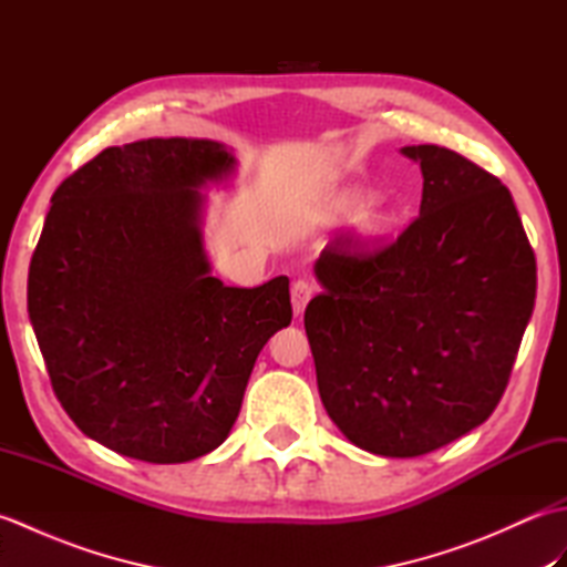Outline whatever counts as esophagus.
I'll return each instance as SVG.
<instances>
[{
    "mask_svg": "<svg viewBox=\"0 0 567 567\" xmlns=\"http://www.w3.org/2000/svg\"><path fill=\"white\" fill-rule=\"evenodd\" d=\"M311 297H315V287H311L307 280H297L292 285V309H295L297 317L307 309Z\"/></svg>",
    "mask_w": 567,
    "mask_h": 567,
    "instance_id": "esophagus-1",
    "label": "esophagus"
}]
</instances>
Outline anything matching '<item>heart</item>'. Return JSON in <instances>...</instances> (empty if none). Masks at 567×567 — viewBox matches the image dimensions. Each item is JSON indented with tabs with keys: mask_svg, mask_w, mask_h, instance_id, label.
Masks as SVG:
<instances>
[{
	"mask_svg": "<svg viewBox=\"0 0 567 567\" xmlns=\"http://www.w3.org/2000/svg\"><path fill=\"white\" fill-rule=\"evenodd\" d=\"M375 202V195L370 189H360V187H351V189H341L329 199V212L336 216V219H351V216L363 214L370 204ZM360 231L368 240H382L392 231V216L388 212H375L363 216L360 221Z\"/></svg>",
	"mask_w": 567,
	"mask_h": 567,
	"instance_id": "heart-1",
	"label": "heart"
}]
</instances>
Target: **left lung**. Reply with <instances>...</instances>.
Returning a JSON list of instances; mask_svg holds the SVG:
<instances>
[{"label": "left lung", "instance_id": "8db88e82", "mask_svg": "<svg viewBox=\"0 0 567 567\" xmlns=\"http://www.w3.org/2000/svg\"><path fill=\"white\" fill-rule=\"evenodd\" d=\"M419 216L375 252L321 250L305 311L323 409L358 449L416 457L487 421L536 302V258L509 189L441 146H404Z\"/></svg>", "mask_w": 567, "mask_h": 567}]
</instances>
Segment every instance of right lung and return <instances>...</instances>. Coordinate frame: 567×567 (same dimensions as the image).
<instances>
[{
  "label": "right lung",
  "mask_w": 567,
  "mask_h": 567,
  "mask_svg": "<svg viewBox=\"0 0 567 567\" xmlns=\"http://www.w3.org/2000/svg\"><path fill=\"white\" fill-rule=\"evenodd\" d=\"M224 143L102 151L55 189L29 268V319L53 392L114 453L187 463L226 441L256 358L290 327V280L226 287L204 250V187Z\"/></svg>",
  "instance_id": "1"
}]
</instances>
